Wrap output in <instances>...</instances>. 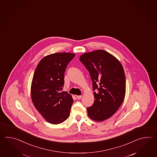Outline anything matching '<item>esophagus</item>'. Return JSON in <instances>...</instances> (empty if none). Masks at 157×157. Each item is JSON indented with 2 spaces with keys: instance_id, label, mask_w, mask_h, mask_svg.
Here are the masks:
<instances>
[{
  "instance_id": "34e87169",
  "label": "esophagus",
  "mask_w": 157,
  "mask_h": 157,
  "mask_svg": "<svg viewBox=\"0 0 157 157\" xmlns=\"http://www.w3.org/2000/svg\"><path fill=\"white\" fill-rule=\"evenodd\" d=\"M82 95H77L76 96V98H77V99H81V98H82Z\"/></svg>"
}]
</instances>
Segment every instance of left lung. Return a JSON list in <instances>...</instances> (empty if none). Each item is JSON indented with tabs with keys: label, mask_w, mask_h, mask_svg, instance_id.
<instances>
[{
	"label": "left lung",
	"mask_w": 157,
	"mask_h": 157,
	"mask_svg": "<svg viewBox=\"0 0 157 157\" xmlns=\"http://www.w3.org/2000/svg\"><path fill=\"white\" fill-rule=\"evenodd\" d=\"M80 60L89 72L94 91V103L87 108L88 116L98 122L107 120L116 112L125 97L123 66L116 57L103 50L83 54Z\"/></svg>",
	"instance_id": "8db88e82"
}]
</instances>
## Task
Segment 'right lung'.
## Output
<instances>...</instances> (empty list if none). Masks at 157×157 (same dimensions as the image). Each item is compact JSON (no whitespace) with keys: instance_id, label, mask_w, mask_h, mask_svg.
<instances>
[{"instance_id":"add662e5","label":"right lung","mask_w":157,"mask_h":157,"mask_svg":"<svg viewBox=\"0 0 157 157\" xmlns=\"http://www.w3.org/2000/svg\"><path fill=\"white\" fill-rule=\"evenodd\" d=\"M75 56L70 53L47 56L39 62L33 74L31 87L33 103L50 124L62 123L70 116L74 100L67 91H60L67 66Z\"/></svg>"}]
</instances>
